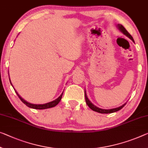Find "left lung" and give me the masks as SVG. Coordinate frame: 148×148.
I'll return each mask as SVG.
<instances>
[{"mask_svg":"<svg viewBox=\"0 0 148 148\" xmlns=\"http://www.w3.org/2000/svg\"><path fill=\"white\" fill-rule=\"evenodd\" d=\"M118 27H119V28L120 31L122 32V33L126 35V36H128V37L130 38V39H131L134 42V40L132 36L130 34L128 33V32L126 30V28H124V27L122 26V25H118ZM85 101H86V103L87 104V105L89 106V108L90 109H92V110L95 111V112H99V113H102V114H108V113H112V112H116V111H119L120 110V109H122V108L124 107V105L126 104H123V105L120 106V107H118V108H113V109H109V110H104V109H101V108H99L97 107L96 106H95L94 104L91 103V102H90L89 100H88V97H87V93H86L85 90Z\"/></svg>","mask_w":148,"mask_h":148,"instance_id":"obj_1","label":"left lung"}]
</instances>
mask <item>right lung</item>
<instances>
[{
  "label": "right lung",
  "mask_w": 148,
  "mask_h": 148,
  "mask_svg": "<svg viewBox=\"0 0 148 148\" xmlns=\"http://www.w3.org/2000/svg\"><path fill=\"white\" fill-rule=\"evenodd\" d=\"M16 94L18 95V97H19V99L21 100V101L22 102V103L26 104V105L27 106H28V107L32 108H34V109H46V108L54 107V106H56L57 104L60 103V101H61V98H62V95L63 94V92H62V94H61L60 96L58 98V99L55 100V101H51V102H50V103L44 104H30L29 103H27L26 101H24L23 99H22V98L20 97V95L18 94L17 92H16Z\"/></svg>",
  "instance_id": "right-lung-1"
}]
</instances>
